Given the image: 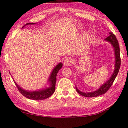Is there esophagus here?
<instances>
[{
  "instance_id": "1",
  "label": "esophagus",
  "mask_w": 128,
  "mask_h": 128,
  "mask_svg": "<svg viewBox=\"0 0 128 128\" xmlns=\"http://www.w3.org/2000/svg\"><path fill=\"white\" fill-rule=\"evenodd\" d=\"M64 64L65 66H67V67H68V66H70L71 65V64H72V60H71L70 58L66 59V60L64 61Z\"/></svg>"
}]
</instances>
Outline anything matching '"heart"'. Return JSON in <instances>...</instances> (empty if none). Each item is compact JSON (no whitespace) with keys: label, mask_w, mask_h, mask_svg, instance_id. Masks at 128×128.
<instances>
[{"label":"heart","mask_w":128,"mask_h":128,"mask_svg":"<svg viewBox=\"0 0 128 128\" xmlns=\"http://www.w3.org/2000/svg\"><path fill=\"white\" fill-rule=\"evenodd\" d=\"M86 36H88V34H87V35H86Z\"/></svg>","instance_id":"obj_1"}]
</instances>
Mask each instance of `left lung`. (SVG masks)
<instances>
[{"label": "left lung", "instance_id": "1", "mask_svg": "<svg viewBox=\"0 0 128 128\" xmlns=\"http://www.w3.org/2000/svg\"><path fill=\"white\" fill-rule=\"evenodd\" d=\"M105 40L107 41V42H110V44H112L114 48V52H115V70L113 74L110 76V78L104 84L101 86L99 89H98L96 91L91 92H82L80 91L79 90L76 88V91H77L78 94L80 95H82V96L88 97H95L100 96V95L104 94L106 93L108 90L110 89V86H111L112 84H113L114 80H115L116 76L120 70V46H119L118 42L115 36L114 35L113 33H110V36L108 37H106L105 39Z\"/></svg>", "mask_w": 128, "mask_h": 128}]
</instances>
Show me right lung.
Wrapping results in <instances>:
<instances>
[{
    "label": "right lung",
    "instance_id": "1",
    "mask_svg": "<svg viewBox=\"0 0 128 128\" xmlns=\"http://www.w3.org/2000/svg\"><path fill=\"white\" fill-rule=\"evenodd\" d=\"M36 23H28L26 25L28 24H34ZM24 25V26H26ZM24 26L22 27L23 28ZM62 64L61 62H60L56 66L55 68L52 71V72L51 73L50 77H49L48 81L50 84V86L48 88H45L44 90H40L38 91H28L26 90H23L22 88L19 86H18L16 84V82H14L15 84L18 88V89L20 93L22 94L23 96H24L26 98L30 99V100H45L47 98H49L52 94L55 91V88H56V76H57V74L61 68L62 67Z\"/></svg>",
    "mask_w": 128,
    "mask_h": 128
}]
</instances>
